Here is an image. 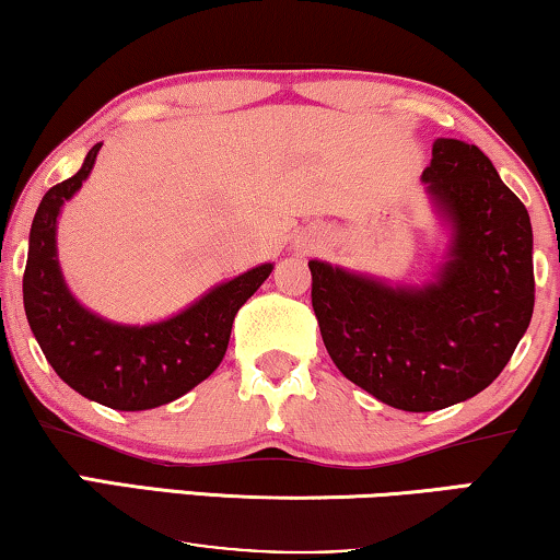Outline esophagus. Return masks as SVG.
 <instances>
[{
	"mask_svg": "<svg viewBox=\"0 0 560 560\" xmlns=\"http://www.w3.org/2000/svg\"><path fill=\"white\" fill-rule=\"evenodd\" d=\"M299 248L310 250V248H314V241L312 238H302V243H299Z\"/></svg>",
	"mask_w": 560,
	"mask_h": 560,
	"instance_id": "obj_1",
	"label": "esophagus"
}]
</instances>
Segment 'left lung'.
<instances>
[{"label": "left lung", "instance_id": "8db88e82", "mask_svg": "<svg viewBox=\"0 0 560 560\" xmlns=\"http://www.w3.org/2000/svg\"><path fill=\"white\" fill-rule=\"evenodd\" d=\"M448 231L431 281L404 287L310 261L312 306L340 373L385 406L427 413L502 373L533 317V228L479 147L436 139L423 170Z\"/></svg>", "mask_w": 560, "mask_h": 560}]
</instances>
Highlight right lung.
I'll use <instances>...</instances> for the list:
<instances>
[{
	"mask_svg": "<svg viewBox=\"0 0 560 560\" xmlns=\"http://www.w3.org/2000/svg\"><path fill=\"white\" fill-rule=\"evenodd\" d=\"M98 149L85 154L73 177L45 192L30 228L22 296L30 329L60 381L114 411H147L172 404L212 375L228 350L235 314L269 279L273 264L218 283L152 325H121L85 310L62 279L55 235L62 205L89 179Z\"/></svg>",
	"mask_w": 560,
	"mask_h": 560,
	"instance_id": "add662e5",
	"label": "right lung"
}]
</instances>
